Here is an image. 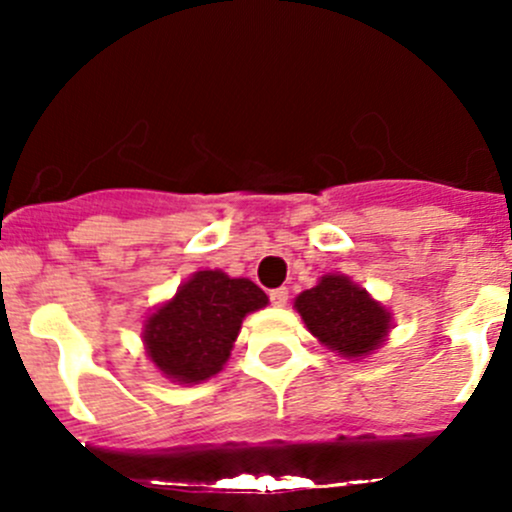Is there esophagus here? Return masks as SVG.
<instances>
[{
  "label": "esophagus",
  "mask_w": 512,
  "mask_h": 512,
  "mask_svg": "<svg viewBox=\"0 0 512 512\" xmlns=\"http://www.w3.org/2000/svg\"><path fill=\"white\" fill-rule=\"evenodd\" d=\"M287 297H289L287 287H277V289H272V292H270V302L275 304V307H285Z\"/></svg>",
  "instance_id": "34e87169"
}]
</instances>
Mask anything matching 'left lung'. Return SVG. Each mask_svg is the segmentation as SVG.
Wrapping results in <instances>:
<instances>
[{
    "label": "left lung",
    "instance_id": "obj_1",
    "mask_svg": "<svg viewBox=\"0 0 512 512\" xmlns=\"http://www.w3.org/2000/svg\"><path fill=\"white\" fill-rule=\"evenodd\" d=\"M294 307L319 342L349 359L369 354L389 332V312L342 275L322 277L294 299Z\"/></svg>",
    "mask_w": 512,
    "mask_h": 512
}]
</instances>
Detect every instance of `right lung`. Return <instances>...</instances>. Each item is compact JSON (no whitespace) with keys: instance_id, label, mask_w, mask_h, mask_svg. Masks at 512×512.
<instances>
[{"instance_id":"1","label":"right lung","mask_w":512,"mask_h":512,"mask_svg":"<svg viewBox=\"0 0 512 512\" xmlns=\"http://www.w3.org/2000/svg\"><path fill=\"white\" fill-rule=\"evenodd\" d=\"M267 294L250 280L220 270L190 277L146 322L143 342L168 379L198 384L223 369L247 312L265 307Z\"/></svg>"}]
</instances>
